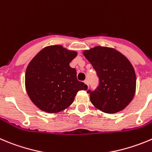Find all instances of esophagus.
Returning <instances> with one entry per match:
<instances>
[{"label": "esophagus", "instance_id": "esophagus-1", "mask_svg": "<svg viewBox=\"0 0 152 152\" xmlns=\"http://www.w3.org/2000/svg\"><path fill=\"white\" fill-rule=\"evenodd\" d=\"M84 83H85L86 85L88 86V85H89V80H87V79H86V80H84Z\"/></svg>", "mask_w": 152, "mask_h": 152}]
</instances>
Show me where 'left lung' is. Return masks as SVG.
Wrapping results in <instances>:
<instances>
[{
    "mask_svg": "<svg viewBox=\"0 0 152 152\" xmlns=\"http://www.w3.org/2000/svg\"><path fill=\"white\" fill-rule=\"evenodd\" d=\"M99 78V85L90 93V102L107 114L124 109L136 93V77L129 59L115 49L97 47L83 52Z\"/></svg>",
    "mask_w": 152,
    "mask_h": 152,
    "instance_id": "8db88e82",
    "label": "left lung"
}]
</instances>
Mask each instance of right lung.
<instances>
[{"label": "right lung", "mask_w": 152, "mask_h": 152, "mask_svg": "<svg viewBox=\"0 0 152 152\" xmlns=\"http://www.w3.org/2000/svg\"><path fill=\"white\" fill-rule=\"evenodd\" d=\"M77 53L61 45L43 48L26 69V90L33 103L41 111L57 113L70 106L77 93L87 86L77 80L69 63Z\"/></svg>", "instance_id": "1"}]
</instances>
